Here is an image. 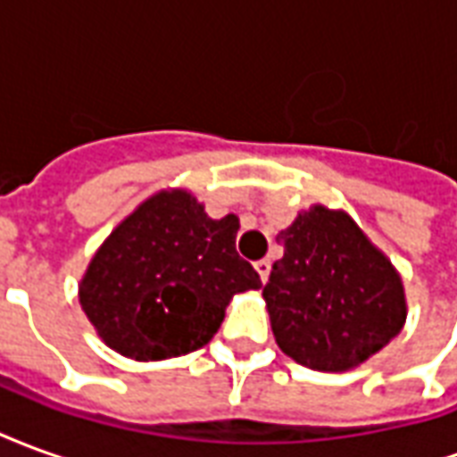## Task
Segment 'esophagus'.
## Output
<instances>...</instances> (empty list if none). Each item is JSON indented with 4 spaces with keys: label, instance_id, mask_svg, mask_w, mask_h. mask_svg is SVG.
Returning <instances> with one entry per match:
<instances>
[{
    "label": "esophagus",
    "instance_id": "34e87169",
    "mask_svg": "<svg viewBox=\"0 0 457 457\" xmlns=\"http://www.w3.org/2000/svg\"><path fill=\"white\" fill-rule=\"evenodd\" d=\"M254 269H257L259 278L267 281L269 271H271V262H269V259H259V262H254Z\"/></svg>",
    "mask_w": 457,
    "mask_h": 457
}]
</instances>
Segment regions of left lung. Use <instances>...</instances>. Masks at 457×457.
<instances>
[{
	"label": "left lung",
	"instance_id": "obj_1",
	"mask_svg": "<svg viewBox=\"0 0 457 457\" xmlns=\"http://www.w3.org/2000/svg\"><path fill=\"white\" fill-rule=\"evenodd\" d=\"M262 296L277 345L303 367L347 372L399 336L402 277L347 212L313 205L277 235Z\"/></svg>",
	"mask_w": 457,
	"mask_h": 457
}]
</instances>
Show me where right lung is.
<instances>
[{
  "mask_svg": "<svg viewBox=\"0 0 457 457\" xmlns=\"http://www.w3.org/2000/svg\"><path fill=\"white\" fill-rule=\"evenodd\" d=\"M239 220L208 218L188 190H161L95 252L80 306L114 353L166 360L210 343L235 294L259 288L235 249Z\"/></svg>",
  "mask_w": 457,
  "mask_h": 457,
  "instance_id": "add662e5",
  "label": "right lung"
}]
</instances>
